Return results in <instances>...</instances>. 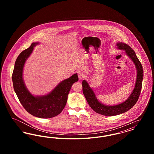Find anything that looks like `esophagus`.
<instances>
[{
	"instance_id": "34e87169",
	"label": "esophagus",
	"mask_w": 154,
	"mask_h": 154,
	"mask_svg": "<svg viewBox=\"0 0 154 154\" xmlns=\"http://www.w3.org/2000/svg\"><path fill=\"white\" fill-rule=\"evenodd\" d=\"M78 76H79V80H82V79L84 78V75L82 73H81V72H79V73H78Z\"/></svg>"
}]
</instances>
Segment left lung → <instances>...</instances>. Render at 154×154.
<instances>
[{
	"label": "left lung",
	"mask_w": 154,
	"mask_h": 154,
	"mask_svg": "<svg viewBox=\"0 0 154 154\" xmlns=\"http://www.w3.org/2000/svg\"><path fill=\"white\" fill-rule=\"evenodd\" d=\"M116 45L118 49L124 50L126 55L132 60L136 69L137 75L134 88L128 98L124 102L117 105L107 106L103 104L97 99L93 89L89 86L87 81L83 80L82 83L83 94L89 106L96 112L106 116L119 115L124 113L133 107L139 97L143 79V66L132 48L128 44L122 42H117Z\"/></svg>",
	"instance_id": "left-lung-1"
}]
</instances>
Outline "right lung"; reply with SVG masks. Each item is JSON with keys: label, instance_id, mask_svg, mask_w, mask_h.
<instances>
[{"label": "right lung", "instance_id": "right-lung-1", "mask_svg": "<svg viewBox=\"0 0 154 154\" xmlns=\"http://www.w3.org/2000/svg\"><path fill=\"white\" fill-rule=\"evenodd\" d=\"M39 42H34L18 55L15 62L12 80L15 92L24 109L33 116L50 118L59 114L66 106L69 91L78 81L77 74L61 81L50 93L44 95H32L26 88L23 79L25 63Z\"/></svg>", "mask_w": 154, "mask_h": 154}]
</instances>
